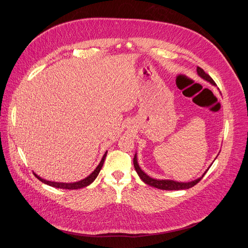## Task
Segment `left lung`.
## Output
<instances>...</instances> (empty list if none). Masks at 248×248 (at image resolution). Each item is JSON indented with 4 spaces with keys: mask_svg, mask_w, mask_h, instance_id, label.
<instances>
[{
    "mask_svg": "<svg viewBox=\"0 0 248 248\" xmlns=\"http://www.w3.org/2000/svg\"><path fill=\"white\" fill-rule=\"evenodd\" d=\"M197 74H198V76H199L200 78H202L205 79L206 81L210 82L212 85L216 86L215 81H214L213 79H212V78H211L209 75H207V74L204 72V70H203L201 67H199V66H197ZM133 165H134V169H135L136 172H137L138 175H139V178H140L141 180H142L146 185H149V186H153V187H156V188H159V189H163V190H181V189H188V188L194 186L195 185H197V184L202 180V178L204 176V174L207 172V170H209V169H208V170L202 174V176H200V178L197 179V180H194V181L188 182V183H179V182H174V181H171V180H155V179L150 178L149 175H147L142 170L140 169V167H139V165H138V163H137V156H136V154L134 155V158H133ZM209 168H210V167H209Z\"/></svg>",
    "mask_w": 248,
    "mask_h": 248,
    "instance_id": "left-lung-1",
    "label": "left lung"
}]
</instances>
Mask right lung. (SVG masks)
Masks as SVG:
<instances>
[{
    "label": "right lung",
    "instance_id": "right-lung-1",
    "mask_svg": "<svg viewBox=\"0 0 248 248\" xmlns=\"http://www.w3.org/2000/svg\"><path fill=\"white\" fill-rule=\"evenodd\" d=\"M106 156H107V152H106V153L104 154V156H103V158H102L100 164H99V165L97 166V168L87 176V178H85L84 180H81V181H79V182H77V183L65 184V183L50 182V181H46V180L41 179L40 176H38L36 173H34V172H33V173H34V175L36 176V178H37L40 182H42V183H44V184H46V185H48V186H53V187H56V188H62V189H78V188H82V187H85V186H89L90 184H92V183L95 181V179L97 178V175L99 174V172H100V170H101V169H102V167H103V164H104V161H105Z\"/></svg>",
    "mask_w": 248,
    "mask_h": 248
}]
</instances>
